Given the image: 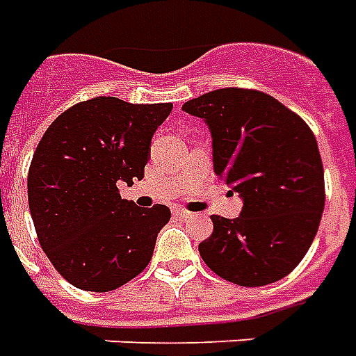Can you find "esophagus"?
Here are the masks:
<instances>
[{
  "mask_svg": "<svg viewBox=\"0 0 356 356\" xmlns=\"http://www.w3.org/2000/svg\"><path fill=\"white\" fill-rule=\"evenodd\" d=\"M174 214H176L178 218H184V220L191 218V213L190 211H186V209H176V211H174Z\"/></svg>",
  "mask_w": 356,
  "mask_h": 356,
  "instance_id": "1",
  "label": "esophagus"
}]
</instances>
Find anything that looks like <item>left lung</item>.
<instances>
[{"mask_svg": "<svg viewBox=\"0 0 356 356\" xmlns=\"http://www.w3.org/2000/svg\"><path fill=\"white\" fill-rule=\"evenodd\" d=\"M182 109L209 124L214 172L243 199L238 218L211 216L214 230L199 243V254L232 284L278 282L307 254L324 211L314 134L297 113L259 90H214Z\"/></svg>", "mask_w": 356, "mask_h": 356, "instance_id": "obj_1", "label": "left lung"}]
</instances>
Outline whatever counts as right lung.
I'll return each instance as SVG.
<instances>
[{"label": "right lung", "mask_w": 356, "mask_h": 356, "mask_svg": "<svg viewBox=\"0 0 356 356\" xmlns=\"http://www.w3.org/2000/svg\"><path fill=\"white\" fill-rule=\"evenodd\" d=\"M170 103L80 102L55 118L29 168V207L55 270L84 291H113L149 264L170 209L136 207L120 184L142 180Z\"/></svg>", "instance_id": "right-lung-1"}]
</instances>
